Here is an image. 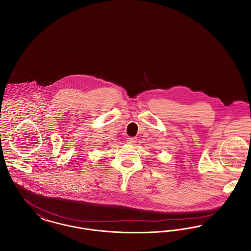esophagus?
Returning <instances> with one entry per match:
<instances>
[{
  "label": "esophagus",
  "instance_id": "obj_1",
  "mask_svg": "<svg viewBox=\"0 0 251 251\" xmlns=\"http://www.w3.org/2000/svg\"><path fill=\"white\" fill-rule=\"evenodd\" d=\"M136 142V138L135 137H128L127 138V143L131 144V145H133V144H135Z\"/></svg>",
  "mask_w": 251,
  "mask_h": 251
}]
</instances>
